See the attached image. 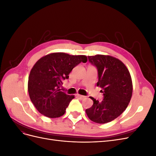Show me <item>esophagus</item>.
Listing matches in <instances>:
<instances>
[{"label":"esophagus","mask_w":156,"mask_h":156,"mask_svg":"<svg viewBox=\"0 0 156 156\" xmlns=\"http://www.w3.org/2000/svg\"><path fill=\"white\" fill-rule=\"evenodd\" d=\"M77 96L79 98L81 99V100H83L84 98H85V96H82V95H80V94H77Z\"/></svg>","instance_id":"esophagus-1"}]
</instances>
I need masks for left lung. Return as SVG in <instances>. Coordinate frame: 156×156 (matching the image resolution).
<instances>
[{"mask_svg":"<svg viewBox=\"0 0 156 156\" xmlns=\"http://www.w3.org/2000/svg\"><path fill=\"white\" fill-rule=\"evenodd\" d=\"M88 58L97 68V86L102 88L103 99L99 101L90 98L94 103L86 113L96 123H108L119 117L129 104L133 92L131 75L124 64L111 56L97 55Z\"/></svg>","mask_w":156,"mask_h":156,"instance_id":"1","label":"left lung"}]
</instances>
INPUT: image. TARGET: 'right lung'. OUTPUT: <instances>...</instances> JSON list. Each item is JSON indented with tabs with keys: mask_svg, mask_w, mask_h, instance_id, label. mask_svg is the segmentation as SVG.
I'll return each mask as SVG.
<instances>
[{
	"mask_svg": "<svg viewBox=\"0 0 156 156\" xmlns=\"http://www.w3.org/2000/svg\"><path fill=\"white\" fill-rule=\"evenodd\" d=\"M87 62L84 55L54 53L41 58L32 68L28 81L30 100L41 114L51 118L62 116L74 96L60 90L62 81L73 68Z\"/></svg>",
	"mask_w": 156,
	"mask_h": 156,
	"instance_id": "1",
	"label": "right lung"
}]
</instances>
